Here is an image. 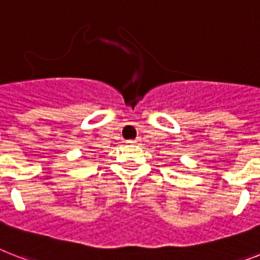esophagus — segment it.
Segmentation results:
<instances>
[{
  "label": "esophagus",
  "instance_id": "1",
  "mask_svg": "<svg viewBox=\"0 0 260 260\" xmlns=\"http://www.w3.org/2000/svg\"><path fill=\"white\" fill-rule=\"evenodd\" d=\"M137 141H139V139H135V140H129L128 143H137Z\"/></svg>",
  "mask_w": 260,
  "mask_h": 260
}]
</instances>
